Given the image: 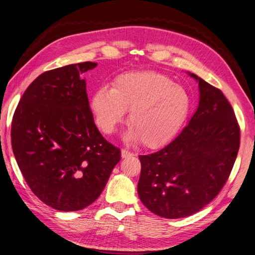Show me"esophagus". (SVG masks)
I'll return each mask as SVG.
<instances>
[{
	"label": "esophagus",
	"instance_id": "34e87169",
	"mask_svg": "<svg viewBox=\"0 0 255 255\" xmlns=\"http://www.w3.org/2000/svg\"><path fill=\"white\" fill-rule=\"evenodd\" d=\"M121 156H122V158H128V157L133 156V152H131L129 150H128V149H122V151H121Z\"/></svg>",
	"mask_w": 255,
	"mask_h": 255
}]
</instances>
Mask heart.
Instances as JSON below:
<instances>
[{
    "label": "heart",
    "mask_w": 255,
    "mask_h": 255,
    "mask_svg": "<svg viewBox=\"0 0 255 255\" xmlns=\"http://www.w3.org/2000/svg\"><path fill=\"white\" fill-rule=\"evenodd\" d=\"M190 96L171 78L153 71L121 74L111 89L103 86L92 96L91 107L98 127L115 132L129 110V137L146 147H158L174 136L190 110Z\"/></svg>",
    "instance_id": "1"
}]
</instances>
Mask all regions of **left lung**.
<instances>
[{"mask_svg": "<svg viewBox=\"0 0 255 255\" xmlns=\"http://www.w3.org/2000/svg\"><path fill=\"white\" fill-rule=\"evenodd\" d=\"M199 81L200 102L183 131L160 150L139 156L138 196L165 219L197 213L212 201L231 175L240 146V127L223 92Z\"/></svg>", "mask_w": 255, "mask_h": 255, "instance_id": "obj_1", "label": "left lung"}]
</instances>
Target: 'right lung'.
Masks as SVG:
<instances>
[{
    "label": "right lung",
    "instance_id": "obj_1",
    "mask_svg": "<svg viewBox=\"0 0 255 255\" xmlns=\"http://www.w3.org/2000/svg\"><path fill=\"white\" fill-rule=\"evenodd\" d=\"M95 63L43 72L24 91L11 122V147L33 194L58 211H79L101 196L120 148L95 126L85 81Z\"/></svg>",
    "mask_w": 255,
    "mask_h": 255
}]
</instances>
